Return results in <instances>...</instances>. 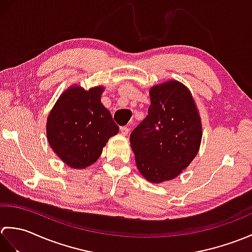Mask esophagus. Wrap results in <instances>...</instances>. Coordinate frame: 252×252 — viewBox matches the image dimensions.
Returning <instances> with one entry per match:
<instances>
[{
    "label": "esophagus",
    "mask_w": 252,
    "mask_h": 252,
    "mask_svg": "<svg viewBox=\"0 0 252 252\" xmlns=\"http://www.w3.org/2000/svg\"><path fill=\"white\" fill-rule=\"evenodd\" d=\"M129 131H130V129L127 126H121L120 127V132H121L122 135H127V133H129Z\"/></svg>",
    "instance_id": "34e87169"
}]
</instances>
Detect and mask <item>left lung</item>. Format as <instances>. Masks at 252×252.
Wrapping results in <instances>:
<instances>
[{"label":"left lung","instance_id":"1","mask_svg":"<svg viewBox=\"0 0 252 252\" xmlns=\"http://www.w3.org/2000/svg\"><path fill=\"white\" fill-rule=\"evenodd\" d=\"M148 115L131 133L137 169L161 183L189 167L200 147L202 127L192 95L184 84L168 81L149 90Z\"/></svg>","mask_w":252,"mask_h":252}]
</instances>
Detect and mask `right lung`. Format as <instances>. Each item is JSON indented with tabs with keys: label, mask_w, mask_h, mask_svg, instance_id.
<instances>
[{
	"label": "right lung",
	"mask_w": 252,
	"mask_h": 252,
	"mask_svg": "<svg viewBox=\"0 0 252 252\" xmlns=\"http://www.w3.org/2000/svg\"><path fill=\"white\" fill-rule=\"evenodd\" d=\"M103 91V87L85 91L73 85L60 96L47 117V141L68 167L85 169L93 164L109 138L119 132L100 101Z\"/></svg>",
	"instance_id": "add662e5"
}]
</instances>
